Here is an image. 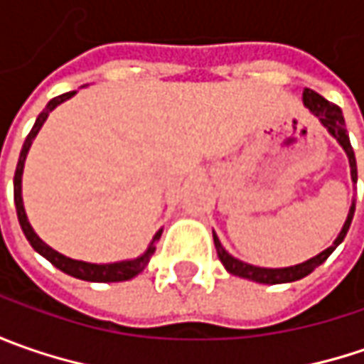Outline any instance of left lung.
<instances>
[{"label":"left lung","instance_id":"obj_1","mask_svg":"<svg viewBox=\"0 0 364 364\" xmlns=\"http://www.w3.org/2000/svg\"><path fill=\"white\" fill-rule=\"evenodd\" d=\"M304 105L308 107L316 117L322 121V125H324V127L338 139V144L344 147V151H346V156H348V161H350V174H353V180L357 182V160H355V151H353L350 139H348V133H346V127H344V117L341 107L332 105V103L326 101L322 95H318L316 91H310V89L304 91ZM353 215H355V203H353L350 210H348V217H346L343 231H341V235L336 237V241L330 245L326 251H322V253L316 255V257L308 259L306 263L294 265V267H284V269H265V267H255V265L243 263V261H239V259L231 257V255L223 249V245H220V241L217 239V235H213V237H215V247H217L218 259H220V263L227 267V272H231L232 275H239V277H245V279L259 282V284H287V282H296V279L306 277L308 273L314 272L318 265H322V263L330 257V253L344 241V237H346V232H348V227H350V223H353Z\"/></svg>","mask_w":364,"mask_h":364}]
</instances>
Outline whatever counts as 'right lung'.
Masks as SVG:
<instances>
[{"instance_id":"obj_1","label":"right lung","mask_w":364,"mask_h":364,"mask_svg":"<svg viewBox=\"0 0 364 364\" xmlns=\"http://www.w3.org/2000/svg\"><path fill=\"white\" fill-rule=\"evenodd\" d=\"M75 92L77 91L64 92V95L54 97L48 105H46V109L38 115L32 132L28 133V137H26V141H23V147H21L20 151V160H18V166H16V176H14V203H16V210H18V220H20L21 231L26 235V239L30 241V245L34 247L42 257L48 259L54 267H58L60 272L68 273V275H73V277H77V279H85V282H127V279L135 277L139 272H144L147 261H149V257H151L154 251H156V245L154 243L161 237V231L156 232L154 241L147 247V251L141 257L132 259V261H119V263L97 265V263H85V261H77V259H68L64 257V255H60L58 251H54L52 247H48V245L44 243V241L36 235L34 229H32L30 223H28L26 210H23V203H21V172H23V161H26V156H28V149L32 146V139L36 137V133L40 132V127L44 125V121L48 117L50 111L56 105L64 103L66 99H70Z\"/></svg>"}]
</instances>
